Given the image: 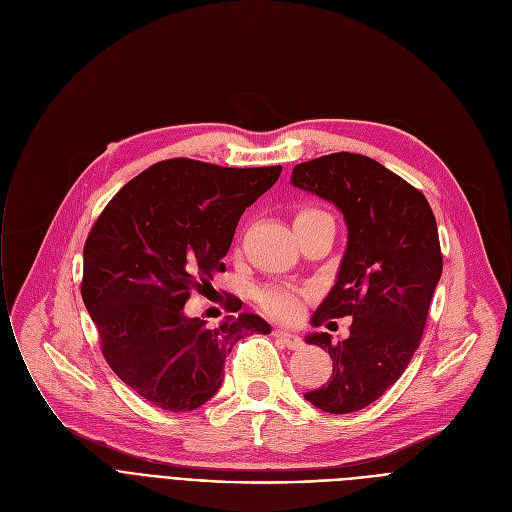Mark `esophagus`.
<instances>
[{
    "mask_svg": "<svg viewBox=\"0 0 512 512\" xmlns=\"http://www.w3.org/2000/svg\"><path fill=\"white\" fill-rule=\"evenodd\" d=\"M274 336H276L280 342H284V346H288L290 351H297V348H301V346H303L301 338H299L297 334H292V332H286V330H276V332H274Z\"/></svg>",
    "mask_w": 512,
    "mask_h": 512,
    "instance_id": "1",
    "label": "esophagus"
}]
</instances>
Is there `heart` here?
<instances>
[{"label": "heart", "mask_w": 512, "mask_h": 512, "mask_svg": "<svg viewBox=\"0 0 512 512\" xmlns=\"http://www.w3.org/2000/svg\"><path fill=\"white\" fill-rule=\"evenodd\" d=\"M317 213V209H301L297 213V218H305V215ZM309 294L301 288H290V286H272V288H265L259 294V305L263 307V311L270 313L272 317H278L282 321H292L297 319L305 307Z\"/></svg>", "instance_id": "1"}]
</instances>
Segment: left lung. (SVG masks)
<instances>
[{"mask_svg":"<svg viewBox=\"0 0 512 512\" xmlns=\"http://www.w3.org/2000/svg\"><path fill=\"white\" fill-rule=\"evenodd\" d=\"M290 182L334 203L348 240L338 276L311 317H353L351 334L334 342L313 332L307 344L332 357V378L305 398L344 415L378 400L411 363L442 276L434 211L415 186L357 153H332L294 166Z\"/></svg>","mask_w":512,"mask_h":512,"instance_id":"left-lung-1","label":"left lung"}]
</instances>
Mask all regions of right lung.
<instances>
[{
	"mask_svg": "<svg viewBox=\"0 0 512 512\" xmlns=\"http://www.w3.org/2000/svg\"><path fill=\"white\" fill-rule=\"evenodd\" d=\"M280 172L159 161L124 184L91 228L80 286L85 307L107 365L155 407L199 409L220 390L232 346L272 332L253 313L207 328L205 319L184 315V303L224 270L240 215ZM240 307L228 299V311Z\"/></svg>",
	"mask_w": 512,
	"mask_h": 512,
	"instance_id": "right-lung-1",
	"label": "right lung"
}]
</instances>
